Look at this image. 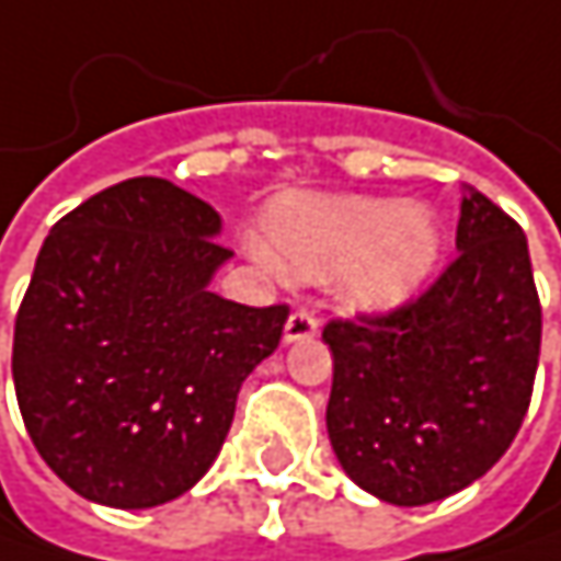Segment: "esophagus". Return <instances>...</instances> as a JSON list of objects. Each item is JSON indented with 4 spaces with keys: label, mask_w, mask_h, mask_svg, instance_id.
<instances>
[{
    "label": "esophagus",
    "mask_w": 561,
    "mask_h": 561,
    "mask_svg": "<svg viewBox=\"0 0 561 561\" xmlns=\"http://www.w3.org/2000/svg\"><path fill=\"white\" fill-rule=\"evenodd\" d=\"M314 334H318V321H314V314H308V311H295V314H288V321H285L282 341H285V344H298V341H311Z\"/></svg>",
    "instance_id": "esophagus-1"
}]
</instances>
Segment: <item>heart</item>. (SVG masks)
<instances>
[{
    "label": "heart",
    "mask_w": 561,
    "mask_h": 561,
    "mask_svg": "<svg viewBox=\"0 0 561 561\" xmlns=\"http://www.w3.org/2000/svg\"><path fill=\"white\" fill-rule=\"evenodd\" d=\"M270 260L288 279L337 276L351 314L399 311L428 279L442 233L419 201L377 194H285L266 217Z\"/></svg>",
    "instance_id": "1"
}]
</instances>
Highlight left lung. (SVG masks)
I'll return each mask as SVG.
<instances>
[{
  "label": "left lung",
  "instance_id": "1",
  "mask_svg": "<svg viewBox=\"0 0 561 561\" xmlns=\"http://www.w3.org/2000/svg\"><path fill=\"white\" fill-rule=\"evenodd\" d=\"M458 256L412 305L331 321L328 438L344 474L396 506L484 478L529 409L542 308L516 220L465 187Z\"/></svg>",
  "mask_w": 561,
  "mask_h": 561
}]
</instances>
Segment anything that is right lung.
Listing matches in <instances>:
<instances>
[{"label":"right lung","instance_id":"add662e5","mask_svg":"<svg viewBox=\"0 0 561 561\" xmlns=\"http://www.w3.org/2000/svg\"><path fill=\"white\" fill-rule=\"evenodd\" d=\"M220 214L165 178L119 181L60 217L15 318L12 380L57 478L146 510L191 491L243 380L279 347L285 305L210 291L233 256Z\"/></svg>","mask_w":561,"mask_h":561}]
</instances>
